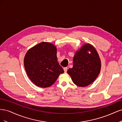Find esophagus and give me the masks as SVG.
<instances>
[{"instance_id": "34e87169", "label": "esophagus", "mask_w": 122, "mask_h": 122, "mask_svg": "<svg viewBox=\"0 0 122 122\" xmlns=\"http://www.w3.org/2000/svg\"><path fill=\"white\" fill-rule=\"evenodd\" d=\"M67 70H68L67 67H65V68H64V70L65 73H67Z\"/></svg>"}]
</instances>
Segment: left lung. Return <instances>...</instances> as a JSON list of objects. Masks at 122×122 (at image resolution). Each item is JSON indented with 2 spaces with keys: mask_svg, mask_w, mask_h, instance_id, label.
<instances>
[{
  "mask_svg": "<svg viewBox=\"0 0 122 122\" xmlns=\"http://www.w3.org/2000/svg\"><path fill=\"white\" fill-rule=\"evenodd\" d=\"M90 51L91 54H88ZM101 70V61L95 48L86 44L75 53L73 67L68 70L73 82L76 86L84 87L96 79Z\"/></svg>",
  "mask_w": 122,
  "mask_h": 122,
  "instance_id": "obj_1",
  "label": "left lung"
}]
</instances>
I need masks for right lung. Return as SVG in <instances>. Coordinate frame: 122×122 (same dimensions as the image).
Wrapping results in <instances>:
<instances>
[{"instance_id": "add662e5", "label": "right lung", "mask_w": 122, "mask_h": 122, "mask_svg": "<svg viewBox=\"0 0 122 122\" xmlns=\"http://www.w3.org/2000/svg\"><path fill=\"white\" fill-rule=\"evenodd\" d=\"M29 79L41 87H49L64 71L58 64L56 48L52 44L42 42L29 49L24 60Z\"/></svg>"}]
</instances>
